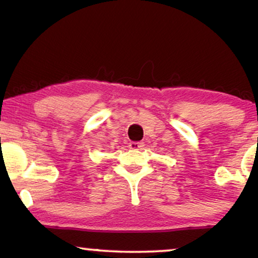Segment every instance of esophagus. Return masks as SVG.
<instances>
[{"mask_svg": "<svg viewBox=\"0 0 258 258\" xmlns=\"http://www.w3.org/2000/svg\"><path fill=\"white\" fill-rule=\"evenodd\" d=\"M128 146L131 150H142L144 147V143L143 142H131L128 144Z\"/></svg>", "mask_w": 258, "mask_h": 258, "instance_id": "1", "label": "esophagus"}]
</instances>
